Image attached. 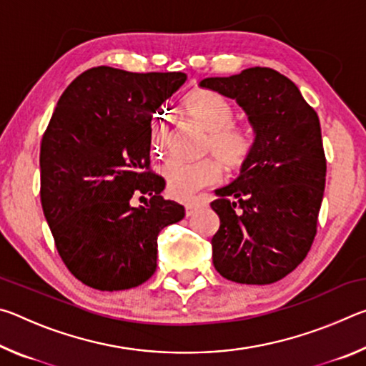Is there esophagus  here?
<instances>
[{
  "mask_svg": "<svg viewBox=\"0 0 366 366\" xmlns=\"http://www.w3.org/2000/svg\"><path fill=\"white\" fill-rule=\"evenodd\" d=\"M202 207H203L202 202H190V203H185V216L195 214Z\"/></svg>",
  "mask_w": 366,
  "mask_h": 366,
  "instance_id": "obj_1",
  "label": "esophagus"
}]
</instances>
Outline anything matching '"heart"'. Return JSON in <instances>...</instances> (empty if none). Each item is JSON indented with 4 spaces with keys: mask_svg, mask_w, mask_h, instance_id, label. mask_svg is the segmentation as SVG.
Masks as SVG:
<instances>
[{
    "mask_svg": "<svg viewBox=\"0 0 366 366\" xmlns=\"http://www.w3.org/2000/svg\"><path fill=\"white\" fill-rule=\"evenodd\" d=\"M182 109L190 121L208 132L203 152L212 153L222 166L235 171L244 168L253 153V137L249 129L234 124V108L226 98L209 90H194L184 98ZM168 142V124L163 114L150 121V148L161 154ZM166 190L177 200H189L198 190L221 181L222 171L218 161L168 159L161 166Z\"/></svg>",
    "mask_w": 366,
    "mask_h": 366,
    "instance_id": "1",
    "label": "heart"
}]
</instances>
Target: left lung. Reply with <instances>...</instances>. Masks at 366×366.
Listing matches in <instances>:
<instances>
[{
	"label": "left lung",
	"instance_id": "obj_1",
	"mask_svg": "<svg viewBox=\"0 0 366 366\" xmlns=\"http://www.w3.org/2000/svg\"><path fill=\"white\" fill-rule=\"evenodd\" d=\"M200 86L235 100L255 135L239 177L214 190L213 264L234 282H276L303 262L317 234L326 182L318 114L269 67L207 77Z\"/></svg>",
	"mask_w": 366,
	"mask_h": 366
}]
</instances>
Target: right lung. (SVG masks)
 <instances>
[{"label":"right lung","instance_id":"right-lung-1","mask_svg":"<svg viewBox=\"0 0 366 366\" xmlns=\"http://www.w3.org/2000/svg\"><path fill=\"white\" fill-rule=\"evenodd\" d=\"M185 80L100 66L59 98L41 139L40 197L59 257L85 286L113 292L150 280L159 231L184 218L147 169L152 117ZM137 193L151 200L132 207Z\"/></svg>","mask_w":366,"mask_h":366}]
</instances>
